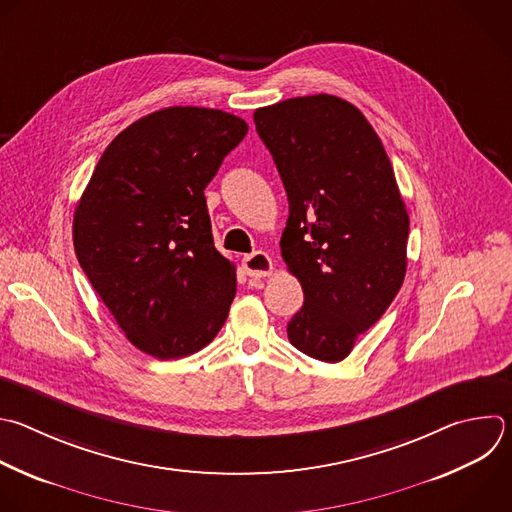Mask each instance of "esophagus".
I'll use <instances>...</instances> for the list:
<instances>
[{
	"instance_id": "34e87169",
	"label": "esophagus",
	"mask_w": 512,
	"mask_h": 512,
	"mask_svg": "<svg viewBox=\"0 0 512 512\" xmlns=\"http://www.w3.org/2000/svg\"><path fill=\"white\" fill-rule=\"evenodd\" d=\"M243 269L249 277H267L273 271V263L265 251H255L243 259Z\"/></svg>"
}]
</instances>
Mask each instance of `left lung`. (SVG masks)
Listing matches in <instances>:
<instances>
[{"label":"left lung","instance_id":"1","mask_svg":"<svg viewBox=\"0 0 512 512\" xmlns=\"http://www.w3.org/2000/svg\"><path fill=\"white\" fill-rule=\"evenodd\" d=\"M253 120L287 193L281 257L305 297L287 323L289 342L342 362L406 275L410 219L394 168L366 116L337 96L289 98L257 108Z\"/></svg>","mask_w":512,"mask_h":512}]
</instances>
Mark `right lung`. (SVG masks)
<instances>
[{
	"instance_id": "add662e5",
	"label": "right lung",
	"mask_w": 512,
	"mask_h": 512,
	"mask_svg": "<svg viewBox=\"0 0 512 512\" xmlns=\"http://www.w3.org/2000/svg\"><path fill=\"white\" fill-rule=\"evenodd\" d=\"M247 130L223 110H156L108 144L78 201L80 267L152 358L203 350L229 315L235 265L215 249L205 189Z\"/></svg>"
}]
</instances>
